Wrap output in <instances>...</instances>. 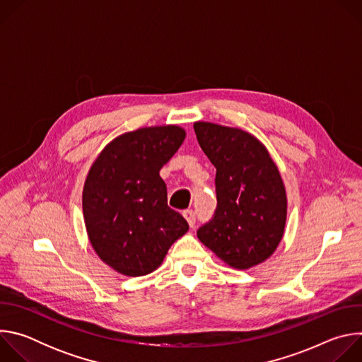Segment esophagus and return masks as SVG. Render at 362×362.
I'll return each instance as SVG.
<instances>
[{
    "mask_svg": "<svg viewBox=\"0 0 362 362\" xmlns=\"http://www.w3.org/2000/svg\"><path fill=\"white\" fill-rule=\"evenodd\" d=\"M183 216H185V219L187 221L189 226L193 228L194 223H196V212H194V211H185V212H183Z\"/></svg>",
    "mask_w": 362,
    "mask_h": 362,
    "instance_id": "1",
    "label": "esophagus"
}]
</instances>
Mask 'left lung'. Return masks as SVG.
<instances>
[{
  "instance_id": "obj_1",
  "label": "left lung",
  "mask_w": 362,
  "mask_h": 362,
  "mask_svg": "<svg viewBox=\"0 0 362 362\" xmlns=\"http://www.w3.org/2000/svg\"><path fill=\"white\" fill-rule=\"evenodd\" d=\"M197 141L216 168L215 216L199 240L235 269L265 262L284 238L286 192L268 148L253 134L209 122L193 124Z\"/></svg>"
}]
</instances>
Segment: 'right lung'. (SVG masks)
<instances>
[{
	"label": "right lung",
	"mask_w": 362,
	"mask_h": 362,
	"mask_svg": "<svg viewBox=\"0 0 362 362\" xmlns=\"http://www.w3.org/2000/svg\"><path fill=\"white\" fill-rule=\"evenodd\" d=\"M186 137L176 124L141 127L113 139L83 187L88 240L100 259L126 276L156 271L189 225L168 206L159 172Z\"/></svg>",
	"instance_id": "obj_1"
}]
</instances>
